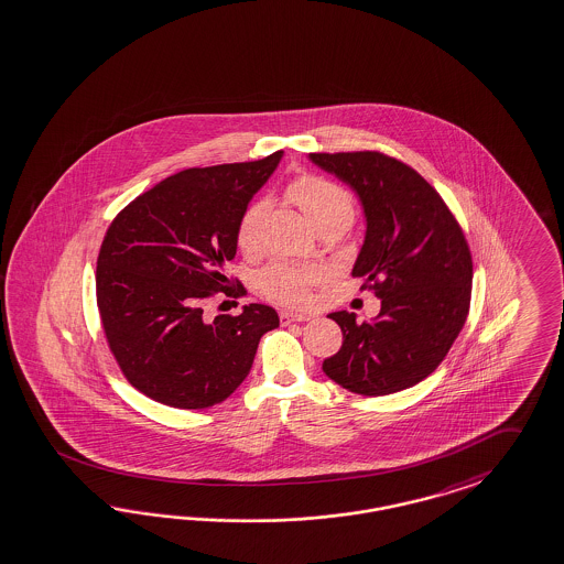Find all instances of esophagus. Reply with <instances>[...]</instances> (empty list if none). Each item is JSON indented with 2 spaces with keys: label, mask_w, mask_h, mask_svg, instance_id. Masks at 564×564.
<instances>
[{
  "label": "esophagus",
  "mask_w": 564,
  "mask_h": 564,
  "mask_svg": "<svg viewBox=\"0 0 564 564\" xmlns=\"http://www.w3.org/2000/svg\"><path fill=\"white\" fill-rule=\"evenodd\" d=\"M280 319H282V324H291V322H307L310 319V315H305V313H292L289 310H282L280 312Z\"/></svg>",
  "instance_id": "34e87169"
}]
</instances>
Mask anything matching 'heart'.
Segmentation results:
<instances>
[{
	"instance_id": "b5f03b06",
	"label": "heart",
	"mask_w": 564,
	"mask_h": 564,
	"mask_svg": "<svg viewBox=\"0 0 564 564\" xmlns=\"http://www.w3.org/2000/svg\"><path fill=\"white\" fill-rule=\"evenodd\" d=\"M289 198L310 217L315 228L338 217H354V200L347 189L328 180L305 175L289 186ZM265 203H252L238 219L236 247L247 257L261 251V231L265 221ZM315 280V270L289 263H272L259 275V289L284 305H303L307 301V286Z\"/></svg>"
}]
</instances>
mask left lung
Returning <instances> with one entry per match:
<instances>
[{"instance_id": "8db88e82", "label": "left lung", "mask_w": 564, "mask_h": 564, "mask_svg": "<svg viewBox=\"0 0 564 564\" xmlns=\"http://www.w3.org/2000/svg\"><path fill=\"white\" fill-rule=\"evenodd\" d=\"M313 165L354 189L366 236L354 275L372 284L380 312L357 322L328 315L343 330L324 375L357 395H389L431 375L458 338L473 286V259L437 189L380 152L310 154Z\"/></svg>"}]
</instances>
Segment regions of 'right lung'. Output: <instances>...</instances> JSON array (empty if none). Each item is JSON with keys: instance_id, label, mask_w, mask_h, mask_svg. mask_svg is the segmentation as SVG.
<instances>
[{"instance_id": "right-lung-1", "label": "right lung", "mask_w": 564, "mask_h": 564, "mask_svg": "<svg viewBox=\"0 0 564 564\" xmlns=\"http://www.w3.org/2000/svg\"><path fill=\"white\" fill-rule=\"evenodd\" d=\"M282 154L180 171L127 205L106 231L98 310L123 375L150 399L180 410L221 403L251 372L261 336L280 326L270 305L207 319L203 301L245 292L226 275L236 226Z\"/></svg>"}]
</instances>
